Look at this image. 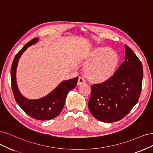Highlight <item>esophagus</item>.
Returning a JSON list of instances; mask_svg holds the SVG:
<instances>
[{"instance_id": "34e87169", "label": "esophagus", "mask_w": 153, "mask_h": 153, "mask_svg": "<svg viewBox=\"0 0 153 153\" xmlns=\"http://www.w3.org/2000/svg\"><path fill=\"white\" fill-rule=\"evenodd\" d=\"M85 83H86V81H85V80L84 79V78L82 77H79V79H78V81H77V85L78 86L82 85V84H84Z\"/></svg>"}]
</instances>
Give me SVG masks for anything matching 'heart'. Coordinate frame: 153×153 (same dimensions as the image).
I'll return each mask as SVG.
<instances>
[{
  "label": "heart",
  "instance_id": "b5f03b06",
  "mask_svg": "<svg viewBox=\"0 0 153 153\" xmlns=\"http://www.w3.org/2000/svg\"><path fill=\"white\" fill-rule=\"evenodd\" d=\"M118 55L106 47L93 49L87 56L84 72L87 79L94 82H103L111 79L119 65Z\"/></svg>",
  "mask_w": 153,
  "mask_h": 153
}]
</instances>
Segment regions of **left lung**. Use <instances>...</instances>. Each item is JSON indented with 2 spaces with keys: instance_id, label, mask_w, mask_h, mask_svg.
<instances>
[{
  "instance_id": "left-lung-1",
  "label": "left lung",
  "mask_w": 153,
  "mask_h": 153,
  "mask_svg": "<svg viewBox=\"0 0 153 153\" xmlns=\"http://www.w3.org/2000/svg\"><path fill=\"white\" fill-rule=\"evenodd\" d=\"M125 61L108 81L91 86L88 108L100 121L121 120L139 100L143 78V65L132 50L125 45Z\"/></svg>"
}]
</instances>
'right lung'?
<instances>
[{
  "mask_svg": "<svg viewBox=\"0 0 153 153\" xmlns=\"http://www.w3.org/2000/svg\"><path fill=\"white\" fill-rule=\"evenodd\" d=\"M39 39L38 38L31 39L16 55L10 69L11 84L15 100L21 108L33 118L48 120L60 114L64 108L67 94L77 85L78 77L62 81L52 91L40 98L30 100L25 97L21 93L17 84V67L22 53L28 47L36 44Z\"/></svg>",
  "mask_w": 153,
  "mask_h": 153,
  "instance_id": "1",
  "label": "right lung"
}]
</instances>
